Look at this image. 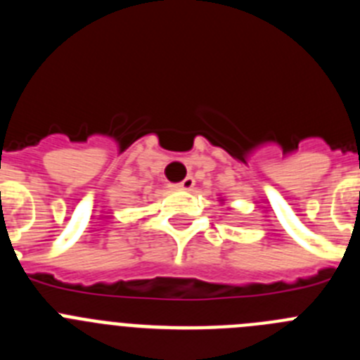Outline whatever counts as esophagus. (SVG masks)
<instances>
[{
	"instance_id": "obj_1",
	"label": "esophagus",
	"mask_w": 360,
	"mask_h": 360,
	"mask_svg": "<svg viewBox=\"0 0 360 360\" xmlns=\"http://www.w3.org/2000/svg\"><path fill=\"white\" fill-rule=\"evenodd\" d=\"M193 186H195V178L193 176H187V178H184L180 184H174V187H176V189H182V191H191L193 189Z\"/></svg>"
}]
</instances>
